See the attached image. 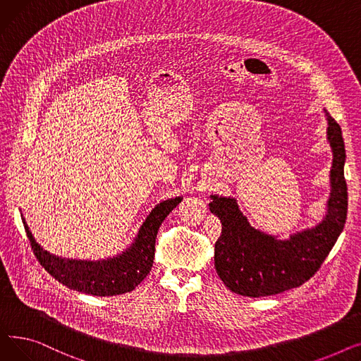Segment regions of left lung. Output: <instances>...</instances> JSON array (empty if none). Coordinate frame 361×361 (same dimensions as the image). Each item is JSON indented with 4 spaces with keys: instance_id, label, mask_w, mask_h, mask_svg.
Here are the masks:
<instances>
[{
    "instance_id": "left-lung-1",
    "label": "left lung",
    "mask_w": 361,
    "mask_h": 361,
    "mask_svg": "<svg viewBox=\"0 0 361 361\" xmlns=\"http://www.w3.org/2000/svg\"><path fill=\"white\" fill-rule=\"evenodd\" d=\"M324 111L334 155L331 193L325 218L313 228L279 240L252 226L234 197L211 195L209 209L222 224V233L215 243V268L235 294L267 297L302 286L317 272L344 230L348 209L345 146L339 124Z\"/></svg>"
}]
</instances>
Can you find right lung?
I'll return each instance as SVG.
<instances>
[{
	"label": "right lung",
	"mask_w": 361,
	"mask_h": 361,
	"mask_svg": "<svg viewBox=\"0 0 361 361\" xmlns=\"http://www.w3.org/2000/svg\"><path fill=\"white\" fill-rule=\"evenodd\" d=\"M183 200L168 199L157 204L142 224L130 247L120 256L87 262L66 260L45 252L37 244L23 218L32 250L45 271L70 290L92 295H118L135 290L150 272L155 257V238L164 219Z\"/></svg>",
	"instance_id": "1"
}]
</instances>
